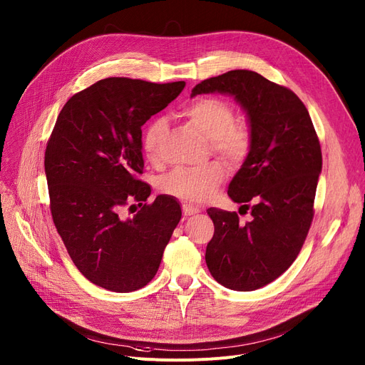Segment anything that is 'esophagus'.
Wrapping results in <instances>:
<instances>
[{
    "label": "esophagus",
    "instance_id": "1",
    "mask_svg": "<svg viewBox=\"0 0 365 365\" xmlns=\"http://www.w3.org/2000/svg\"><path fill=\"white\" fill-rule=\"evenodd\" d=\"M182 208H183V215L187 217V216H192V215H197V213H200V208H197V207H194L192 204H183L182 205Z\"/></svg>",
    "mask_w": 365,
    "mask_h": 365
}]
</instances>
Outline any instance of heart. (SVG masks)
Returning <instances> with one entry per match:
<instances>
[{
    "label": "heart",
    "instance_id": "1",
    "mask_svg": "<svg viewBox=\"0 0 365 365\" xmlns=\"http://www.w3.org/2000/svg\"><path fill=\"white\" fill-rule=\"evenodd\" d=\"M182 117L201 131L210 149L227 163H240L250 148V133L245 124L234 121V109L217 98H200L182 109ZM167 123L153 118L142 134V149L150 161H158ZM220 163H210L198 168H176L161 182L163 192L179 200L201 204L215 194L225 180Z\"/></svg>",
    "mask_w": 365,
    "mask_h": 365
}]
</instances>
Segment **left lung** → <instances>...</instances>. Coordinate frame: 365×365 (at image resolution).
<instances>
[{
    "mask_svg": "<svg viewBox=\"0 0 365 365\" xmlns=\"http://www.w3.org/2000/svg\"><path fill=\"white\" fill-rule=\"evenodd\" d=\"M208 93L231 96L245 112L250 148L227 195L250 208L253 219L241 225L237 213L208 208L215 235L205 263L226 289L253 292L289 269L308 235L321 146L302 101L257 72L235 69L213 76L197 84L190 98Z\"/></svg>",
    "mask_w": 365,
    "mask_h": 365,
    "instance_id": "obj_1",
    "label": "left lung"
}]
</instances>
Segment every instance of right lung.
<instances>
[{
  "instance_id": "obj_1",
  "label": "right lung",
  "mask_w": 365,
  "mask_h": 365,
  "mask_svg": "<svg viewBox=\"0 0 365 365\" xmlns=\"http://www.w3.org/2000/svg\"><path fill=\"white\" fill-rule=\"evenodd\" d=\"M185 81L153 84L105 78L73 94L57 117L44 168L54 226L78 271L102 289L128 293L155 277L182 210L158 195L133 217L127 201H146L142 125L182 93Z\"/></svg>"
}]
</instances>
